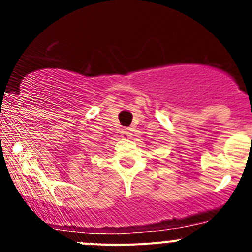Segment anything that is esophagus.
Instances as JSON below:
<instances>
[{"instance_id":"1","label":"esophagus","mask_w":252,"mask_h":252,"mask_svg":"<svg viewBox=\"0 0 252 252\" xmlns=\"http://www.w3.org/2000/svg\"><path fill=\"white\" fill-rule=\"evenodd\" d=\"M122 138L123 139H129L131 136V133H130V130H129V129H123V130H122Z\"/></svg>"}]
</instances>
